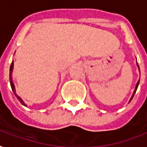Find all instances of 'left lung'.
<instances>
[{
  "instance_id": "1",
  "label": "left lung",
  "mask_w": 147,
  "mask_h": 147,
  "mask_svg": "<svg viewBox=\"0 0 147 147\" xmlns=\"http://www.w3.org/2000/svg\"><path fill=\"white\" fill-rule=\"evenodd\" d=\"M137 65H138V68H139V66H138V64L137 63ZM139 71H140V69H139ZM139 81H140V80H138V83H137V84H136V87H135V89H134V94H133V95H132V97H131V98H130V101H129V102H131V100H132V99H133V98H134V94H135L136 91H137V89H138V84H139Z\"/></svg>"
}]
</instances>
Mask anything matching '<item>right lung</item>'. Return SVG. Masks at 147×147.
<instances>
[{
  "instance_id": "add662e5",
  "label": "right lung",
  "mask_w": 147,
  "mask_h": 147,
  "mask_svg": "<svg viewBox=\"0 0 147 147\" xmlns=\"http://www.w3.org/2000/svg\"><path fill=\"white\" fill-rule=\"evenodd\" d=\"M13 63L12 62V63H11V65H10V67H9V82H10V86H11V89H12V90H13L14 95L16 96V98H17L18 101L21 102V104H23V106L27 107V105L23 102V101L22 100V98H21L20 97H18V95H17V94L15 93V87H14V84H13V80H12V71H13Z\"/></svg>"
}]
</instances>
